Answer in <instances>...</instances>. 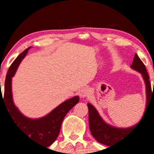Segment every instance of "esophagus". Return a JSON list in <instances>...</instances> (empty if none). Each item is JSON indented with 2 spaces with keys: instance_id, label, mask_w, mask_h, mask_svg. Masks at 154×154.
<instances>
[{
  "instance_id": "obj_1",
  "label": "esophagus",
  "mask_w": 154,
  "mask_h": 154,
  "mask_svg": "<svg viewBox=\"0 0 154 154\" xmlns=\"http://www.w3.org/2000/svg\"><path fill=\"white\" fill-rule=\"evenodd\" d=\"M88 94H89V93H88V89L86 88H82L80 91V92H79L80 97H82V98H84V97H87V96L88 95Z\"/></svg>"
}]
</instances>
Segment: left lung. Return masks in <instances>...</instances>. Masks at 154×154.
I'll return each instance as SVG.
<instances>
[{
  "instance_id": "8db88e82",
  "label": "left lung",
  "mask_w": 154,
  "mask_h": 154,
  "mask_svg": "<svg viewBox=\"0 0 154 154\" xmlns=\"http://www.w3.org/2000/svg\"><path fill=\"white\" fill-rule=\"evenodd\" d=\"M131 68L142 74L144 83H145L147 103H146V109L144 112H146L148 104H150L149 103H150V98H153V97L154 98V83L153 91H152L151 85H150V80H149V76L147 70H146L145 66L136 54H135V57L133 58V64L131 65ZM87 106L88 108V123H89L90 131H91V135L97 142L105 144V145H112V144L122 141V139L127 137V135L130 132L133 131V129L137 127L138 125L142 121L141 120L137 125L128 127V128H118V127H112V126L106 124L103 120V119L100 117L99 113L97 112V109L91 103H88ZM144 114H145V113H144Z\"/></svg>"
}]
</instances>
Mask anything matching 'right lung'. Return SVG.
I'll list each match as a JSON object with an SVG mask.
<instances>
[{
    "label": "right lung",
    "instance_id": "right-lung-1",
    "mask_svg": "<svg viewBox=\"0 0 154 154\" xmlns=\"http://www.w3.org/2000/svg\"><path fill=\"white\" fill-rule=\"evenodd\" d=\"M29 48L30 47L21 53L9 68L6 76L4 98L1 91L0 101L1 100H3L15 125L24 134L27 135L29 139H31L35 142H40L45 147H48L54 143L58 137L62 122L65 116L72 107L78 103L79 97L75 96L66 100L56 107L47 116L40 119H31L21 114V112L15 106L12 100V77L15 75L17 68L21 60L27 55Z\"/></svg>",
    "mask_w": 154,
    "mask_h": 154
}]
</instances>
